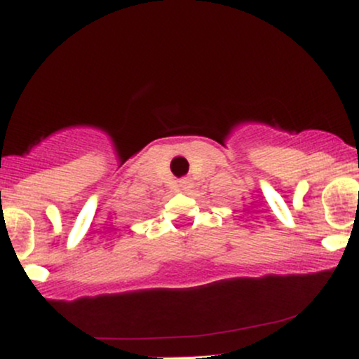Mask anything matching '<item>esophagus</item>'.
Instances as JSON below:
<instances>
[{
  "instance_id": "34e87169",
  "label": "esophagus",
  "mask_w": 359,
  "mask_h": 359,
  "mask_svg": "<svg viewBox=\"0 0 359 359\" xmlns=\"http://www.w3.org/2000/svg\"><path fill=\"white\" fill-rule=\"evenodd\" d=\"M179 185H180V189H184V191H185V189H189V185H191V180H189V179H180L179 180Z\"/></svg>"
}]
</instances>
